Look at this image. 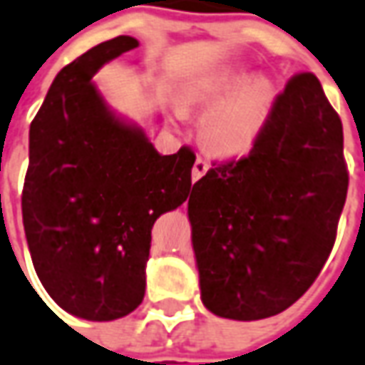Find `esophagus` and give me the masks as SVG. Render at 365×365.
I'll return each mask as SVG.
<instances>
[{
  "label": "esophagus",
  "mask_w": 365,
  "mask_h": 365,
  "mask_svg": "<svg viewBox=\"0 0 365 365\" xmlns=\"http://www.w3.org/2000/svg\"><path fill=\"white\" fill-rule=\"evenodd\" d=\"M210 170V163L202 160V158H197L195 163H193V170H192V175H193V182H197L202 175H205V172Z\"/></svg>",
  "instance_id": "esophagus-1"
}]
</instances>
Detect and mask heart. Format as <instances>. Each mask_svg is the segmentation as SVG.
<instances>
[{"instance_id":"heart-1","label":"heart","mask_w":365,"mask_h":365,"mask_svg":"<svg viewBox=\"0 0 365 365\" xmlns=\"http://www.w3.org/2000/svg\"><path fill=\"white\" fill-rule=\"evenodd\" d=\"M190 108H214L202 121L207 150L224 158L250 153L259 140L276 103V89L267 79L234 69L197 83L183 96Z\"/></svg>"}]
</instances>
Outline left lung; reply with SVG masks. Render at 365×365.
I'll list each match as a JSON object with an SVG mask.
<instances>
[{
    "label": "left lung",
    "mask_w": 365,
    "mask_h": 365,
    "mask_svg": "<svg viewBox=\"0 0 365 365\" xmlns=\"http://www.w3.org/2000/svg\"><path fill=\"white\" fill-rule=\"evenodd\" d=\"M344 130L322 83L296 73L259 140L215 162L187 202L202 302L220 318L264 319L316 282L348 193Z\"/></svg>",
    "instance_id": "8db88e82"
}]
</instances>
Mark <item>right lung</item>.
Instances as JSON below:
<instances>
[{"label": "right lung", "mask_w": 365, "mask_h": 365, "mask_svg": "<svg viewBox=\"0 0 365 365\" xmlns=\"http://www.w3.org/2000/svg\"><path fill=\"white\" fill-rule=\"evenodd\" d=\"M138 46L113 37L68 63L29 128L21 212L31 262L53 302L91 322L140 306L151 227L192 190V148L160 155L91 83L103 63Z\"/></svg>", "instance_id": "right-lung-1"}]
</instances>
